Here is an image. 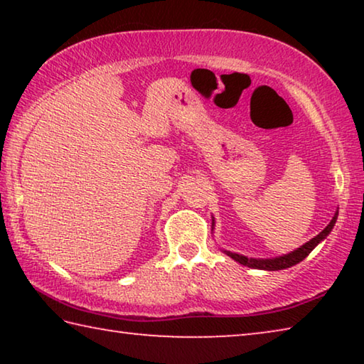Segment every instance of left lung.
<instances>
[{"label":"left lung","instance_id":"left-lung-1","mask_svg":"<svg viewBox=\"0 0 364 364\" xmlns=\"http://www.w3.org/2000/svg\"><path fill=\"white\" fill-rule=\"evenodd\" d=\"M336 220H337V213L334 215V218L331 220V223L324 228V230L311 239V241H308L306 244L301 245L300 249L291 252V254L287 255H282L278 258H267V260H258V258H247L244 255H237V254H232V252H226V255H230L232 260L239 262L244 267H249V268H255V269H268V271H278V269H284L289 267H294V264L300 263L304 258H306L310 255V252L316 247V245L323 241V239L328 236V234L332 231V228L336 225Z\"/></svg>","mask_w":364,"mask_h":364}]
</instances>
